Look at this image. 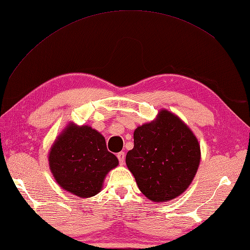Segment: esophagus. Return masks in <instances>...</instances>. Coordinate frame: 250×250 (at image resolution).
I'll return each mask as SVG.
<instances>
[{"mask_svg": "<svg viewBox=\"0 0 250 250\" xmlns=\"http://www.w3.org/2000/svg\"><path fill=\"white\" fill-rule=\"evenodd\" d=\"M117 158H118V160H119V163H120V164H124V163H125V155L124 151H120V152L117 153Z\"/></svg>", "mask_w": 250, "mask_h": 250, "instance_id": "obj_1", "label": "esophagus"}]
</instances>
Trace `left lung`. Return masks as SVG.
<instances>
[{
	"instance_id": "left-lung-1",
	"label": "left lung",
	"mask_w": 250,
	"mask_h": 250,
	"mask_svg": "<svg viewBox=\"0 0 250 250\" xmlns=\"http://www.w3.org/2000/svg\"><path fill=\"white\" fill-rule=\"evenodd\" d=\"M134 147L125 163L142 193L153 202L175 199L198 171L199 142L177 116L163 109L158 118L134 131Z\"/></svg>"
}]
</instances>
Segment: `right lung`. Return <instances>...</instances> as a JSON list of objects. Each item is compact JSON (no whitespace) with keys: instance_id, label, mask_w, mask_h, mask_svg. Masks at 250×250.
Listing matches in <instances>:
<instances>
[{"instance_id":"obj_1","label":"right lung","mask_w":250,"mask_h":250,"mask_svg":"<svg viewBox=\"0 0 250 250\" xmlns=\"http://www.w3.org/2000/svg\"><path fill=\"white\" fill-rule=\"evenodd\" d=\"M117 166L118 159L107 150L103 135L88 125H68L49 152L57 183L79 198L99 193L106 174Z\"/></svg>"}]
</instances>
